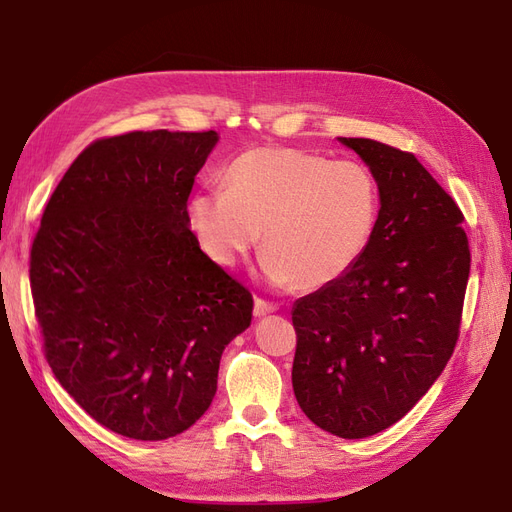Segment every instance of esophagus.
Instances as JSON below:
<instances>
[{"label": "esophagus", "instance_id": "34e87169", "mask_svg": "<svg viewBox=\"0 0 512 512\" xmlns=\"http://www.w3.org/2000/svg\"><path fill=\"white\" fill-rule=\"evenodd\" d=\"M275 309H277V305H273V303H267V301H262V299L254 301V316L256 318H265V316L273 314Z\"/></svg>", "mask_w": 512, "mask_h": 512}]
</instances>
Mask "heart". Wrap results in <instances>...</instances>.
Wrapping results in <instances>:
<instances>
[{
    "mask_svg": "<svg viewBox=\"0 0 512 512\" xmlns=\"http://www.w3.org/2000/svg\"><path fill=\"white\" fill-rule=\"evenodd\" d=\"M224 179L226 190L192 196V230L226 269L260 241V271L277 288L333 284L359 262L376 230L378 185L359 162L254 147L228 166Z\"/></svg>",
    "mask_w": 512,
    "mask_h": 512,
    "instance_id": "b5f03b06",
    "label": "heart"
}]
</instances>
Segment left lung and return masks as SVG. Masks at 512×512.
I'll list each match as a JSON object with an SVG mask.
<instances>
[{"label": "left lung", "instance_id": "obj_1", "mask_svg": "<svg viewBox=\"0 0 512 512\" xmlns=\"http://www.w3.org/2000/svg\"><path fill=\"white\" fill-rule=\"evenodd\" d=\"M337 141L367 164L380 211L359 262L292 307V389L314 425L359 440L404 418L451 359L470 247L455 200L412 153Z\"/></svg>", "mask_w": 512, "mask_h": 512}]
</instances>
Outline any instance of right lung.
Returning a JSON list of instances; mask_svg holds the SVG:
<instances>
[{
    "label": "right lung",
    "mask_w": 512,
    "mask_h": 512,
    "mask_svg": "<svg viewBox=\"0 0 512 512\" xmlns=\"http://www.w3.org/2000/svg\"><path fill=\"white\" fill-rule=\"evenodd\" d=\"M218 132H130L72 162L44 209L29 282L59 384L119 436L166 440L218 391L252 294L200 250L188 198Z\"/></svg>",
    "instance_id": "obj_1"
}]
</instances>
